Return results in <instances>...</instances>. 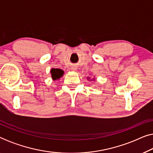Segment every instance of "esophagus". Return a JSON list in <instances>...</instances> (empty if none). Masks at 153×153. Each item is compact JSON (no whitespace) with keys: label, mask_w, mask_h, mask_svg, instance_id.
<instances>
[{"label":"esophagus","mask_w":153,"mask_h":153,"mask_svg":"<svg viewBox=\"0 0 153 153\" xmlns=\"http://www.w3.org/2000/svg\"><path fill=\"white\" fill-rule=\"evenodd\" d=\"M72 70H73V71H76V68H72Z\"/></svg>","instance_id":"1"}]
</instances>
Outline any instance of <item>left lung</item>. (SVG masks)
I'll return each instance as SVG.
<instances>
[{"label":"left lung","instance_id":"left-lung-1","mask_svg":"<svg viewBox=\"0 0 153 153\" xmlns=\"http://www.w3.org/2000/svg\"><path fill=\"white\" fill-rule=\"evenodd\" d=\"M87 79H88H88H89L90 81H91V79H90V78H89V77H88V78H87ZM95 79H93V80H92V79H91V81H95Z\"/></svg>","mask_w":153,"mask_h":153}]
</instances>
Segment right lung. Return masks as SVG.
Listing matches in <instances>:
<instances>
[{
    "label": "right lung",
    "instance_id": "add662e5",
    "mask_svg": "<svg viewBox=\"0 0 153 153\" xmlns=\"http://www.w3.org/2000/svg\"><path fill=\"white\" fill-rule=\"evenodd\" d=\"M50 72H51V78L53 81L58 80V79L61 78L64 74V71L61 70V69L58 68H51Z\"/></svg>",
    "mask_w": 153,
    "mask_h": 153
}]
</instances>
